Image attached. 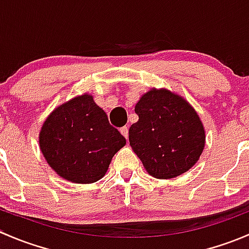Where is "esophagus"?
Instances as JSON below:
<instances>
[{
	"mask_svg": "<svg viewBox=\"0 0 249 249\" xmlns=\"http://www.w3.org/2000/svg\"><path fill=\"white\" fill-rule=\"evenodd\" d=\"M120 134H122L123 136H124L125 139L127 140V137H129V127H127V126L120 127Z\"/></svg>",
	"mask_w": 249,
	"mask_h": 249,
	"instance_id": "34e87169",
	"label": "esophagus"
}]
</instances>
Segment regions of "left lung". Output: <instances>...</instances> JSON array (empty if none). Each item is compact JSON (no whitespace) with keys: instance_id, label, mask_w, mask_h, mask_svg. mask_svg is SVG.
<instances>
[{"instance_id":"left-lung-1","label":"left lung","mask_w":249,"mask_h":249,"mask_svg":"<svg viewBox=\"0 0 249 249\" xmlns=\"http://www.w3.org/2000/svg\"><path fill=\"white\" fill-rule=\"evenodd\" d=\"M139 122L129 130L130 145L150 176L175 178L192 169L205 147V129L187 100L153 88L135 106Z\"/></svg>"}]
</instances>
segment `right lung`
<instances>
[{
	"instance_id": "right-lung-1",
	"label": "right lung",
	"mask_w": 249,
	"mask_h": 249,
	"mask_svg": "<svg viewBox=\"0 0 249 249\" xmlns=\"http://www.w3.org/2000/svg\"><path fill=\"white\" fill-rule=\"evenodd\" d=\"M125 143V137L88 94L60 105L39 132V147L49 166L60 177L79 184L101 179Z\"/></svg>"
}]
</instances>
